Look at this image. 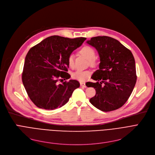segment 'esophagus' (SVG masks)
Returning <instances> with one entry per match:
<instances>
[{
    "label": "esophagus",
    "mask_w": 155,
    "mask_h": 155,
    "mask_svg": "<svg viewBox=\"0 0 155 155\" xmlns=\"http://www.w3.org/2000/svg\"><path fill=\"white\" fill-rule=\"evenodd\" d=\"M80 84L81 87H86V85H85V82H80Z\"/></svg>",
    "instance_id": "esophagus-1"
}]
</instances>
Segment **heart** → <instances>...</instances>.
Segmentation results:
<instances>
[{"mask_svg": "<svg viewBox=\"0 0 155 155\" xmlns=\"http://www.w3.org/2000/svg\"><path fill=\"white\" fill-rule=\"evenodd\" d=\"M79 54L84 56L88 60V64L92 67H96L98 65V60L95 57V51L94 49L88 45H85L80 49L78 51ZM67 63L69 67H74V56L70 54L67 58ZM90 70H77L73 73L72 78L77 80L80 82H84L91 75Z\"/></svg>", "mask_w": 155, "mask_h": 155, "instance_id": "heart-1", "label": "heart"}]
</instances>
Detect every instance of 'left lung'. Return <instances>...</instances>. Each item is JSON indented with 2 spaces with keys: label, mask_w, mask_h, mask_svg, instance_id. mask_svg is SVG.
<instances>
[{
  "label": "left lung",
  "mask_w": 155,
  "mask_h": 155,
  "mask_svg": "<svg viewBox=\"0 0 155 155\" xmlns=\"http://www.w3.org/2000/svg\"><path fill=\"white\" fill-rule=\"evenodd\" d=\"M87 43L95 48L101 60L99 69L92 76L97 82L87 85L96 91L90 102L104 112L119 109L128 100L136 82L134 56L119 41L109 36L94 37Z\"/></svg>",
  "instance_id": "1"
}]
</instances>
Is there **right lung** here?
<instances>
[{
    "label": "right lung",
    "mask_w": 155,
    "mask_h": 155,
    "mask_svg": "<svg viewBox=\"0 0 155 155\" xmlns=\"http://www.w3.org/2000/svg\"><path fill=\"white\" fill-rule=\"evenodd\" d=\"M85 38L70 39L51 36L32 47L26 54L22 81L26 92L39 108L53 110L69 101L73 92L80 87L77 80H67V58L80 47Z\"/></svg>",
    "instance_id": "obj_1"
}]
</instances>
